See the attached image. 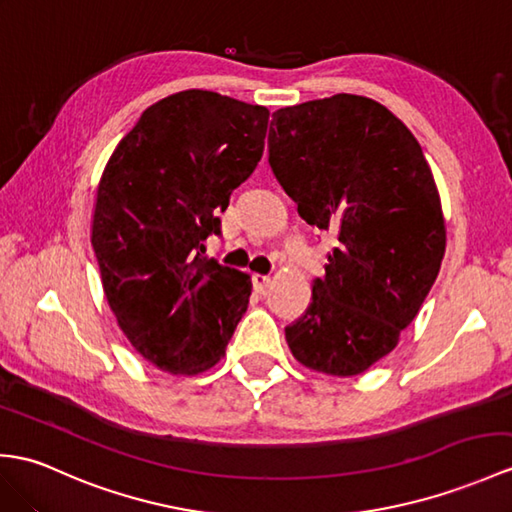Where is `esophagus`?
Segmentation results:
<instances>
[{
    "label": "esophagus",
    "instance_id": "1",
    "mask_svg": "<svg viewBox=\"0 0 512 512\" xmlns=\"http://www.w3.org/2000/svg\"><path fill=\"white\" fill-rule=\"evenodd\" d=\"M270 283H272V279L268 275H253V285H255V290L259 294H266L268 288H270Z\"/></svg>",
    "mask_w": 512,
    "mask_h": 512
}]
</instances>
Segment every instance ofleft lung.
Returning <instances> with one entry per match:
<instances>
[{
  "label": "left lung",
  "mask_w": 512,
  "mask_h": 512,
  "mask_svg": "<svg viewBox=\"0 0 512 512\" xmlns=\"http://www.w3.org/2000/svg\"><path fill=\"white\" fill-rule=\"evenodd\" d=\"M268 163L299 216L338 233L310 307L285 327L288 347L312 371L360 375L397 347L441 270L430 165L399 117L351 93L272 113Z\"/></svg>",
  "instance_id": "left-lung-1"
}]
</instances>
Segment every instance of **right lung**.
<instances>
[{
    "instance_id": "obj_1",
    "label": "right lung",
    "mask_w": 512,
    "mask_h": 512,
    "mask_svg": "<svg viewBox=\"0 0 512 512\" xmlns=\"http://www.w3.org/2000/svg\"><path fill=\"white\" fill-rule=\"evenodd\" d=\"M270 111L189 89L141 113L95 198L91 244L104 296L135 351L172 375L218 364L251 277L202 255L264 154Z\"/></svg>"
}]
</instances>
